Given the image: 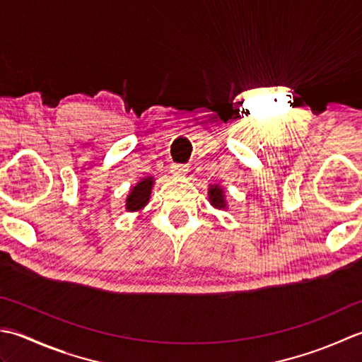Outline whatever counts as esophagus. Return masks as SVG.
Instances as JSON below:
<instances>
[{"instance_id":"esophagus-1","label":"esophagus","mask_w":362,"mask_h":362,"mask_svg":"<svg viewBox=\"0 0 362 362\" xmlns=\"http://www.w3.org/2000/svg\"><path fill=\"white\" fill-rule=\"evenodd\" d=\"M189 172V167L184 165V164H173L172 165V173L175 176H178V178H182V176H186V173Z\"/></svg>"}]
</instances>
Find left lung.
Returning <instances> with one entry per match:
<instances>
[{"label":"left lung","instance_id":"1","mask_svg":"<svg viewBox=\"0 0 362 362\" xmlns=\"http://www.w3.org/2000/svg\"><path fill=\"white\" fill-rule=\"evenodd\" d=\"M208 195H209V203L212 208H216V209H226L228 208L225 189L220 186V184H209Z\"/></svg>","mask_w":362,"mask_h":362}]
</instances>
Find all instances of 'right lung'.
Returning <instances> with one entry per match:
<instances>
[{
    "instance_id": "add662e5",
    "label": "right lung",
    "mask_w": 362,
    "mask_h": 362,
    "mask_svg": "<svg viewBox=\"0 0 362 362\" xmlns=\"http://www.w3.org/2000/svg\"><path fill=\"white\" fill-rule=\"evenodd\" d=\"M154 186V176H144L142 180L136 182V186L129 189V194L124 200V208L128 212H139L148 204L151 198V190Z\"/></svg>"
}]
</instances>
